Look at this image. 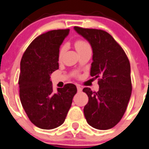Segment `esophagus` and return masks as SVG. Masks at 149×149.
I'll return each mask as SVG.
<instances>
[{
    "label": "esophagus",
    "instance_id": "esophagus-1",
    "mask_svg": "<svg viewBox=\"0 0 149 149\" xmlns=\"http://www.w3.org/2000/svg\"><path fill=\"white\" fill-rule=\"evenodd\" d=\"M77 90H78V92H81L82 91V88H81V87H80V86L78 85L77 86Z\"/></svg>",
    "mask_w": 149,
    "mask_h": 149
}]
</instances>
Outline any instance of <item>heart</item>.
I'll use <instances>...</instances> for the list:
<instances>
[{
    "instance_id": "b5f03b06",
    "label": "heart",
    "mask_w": 149,
    "mask_h": 149,
    "mask_svg": "<svg viewBox=\"0 0 149 149\" xmlns=\"http://www.w3.org/2000/svg\"><path fill=\"white\" fill-rule=\"evenodd\" d=\"M74 45H75V48H76V51H78V53H79V51L84 50V48L90 47V45H89V44L87 42L84 41V40H81V39H79V40H76ZM64 50H65L64 49V48H62L60 49V51H59V59L62 57V54H63L64 53Z\"/></svg>"
}]
</instances>
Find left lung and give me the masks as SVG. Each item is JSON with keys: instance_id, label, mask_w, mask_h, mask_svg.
Segmentation results:
<instances>
[{"instance_id": "left-lung-1", "label": "left lung", "mask_w": 149, "mask_h": 149, "mask_svg": "<svg viewBox=\"0 0 149 149\" xmlns=\"http://www.w3.org/2000/svg\"><path fill=\"white\" fill-rule=\"evenodd\" d=\"M93 49L90 76L98 79L99 90L83 89L89 101L84 114L89 125L107 130L114 127L126 112L132 94L131 68L127 56L113 37L100 29L75 26Z\"/></svg>"}]
</instances>
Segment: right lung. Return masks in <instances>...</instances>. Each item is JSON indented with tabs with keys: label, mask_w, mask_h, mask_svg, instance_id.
Returning a JSON list of instances; mask_svg holds the SVG:
<instances>
[{
	"label": "right lung",
	"mask_w": 149,
	"mask_h": 149,
	"mask_svg": "<svg viewBox=\"0 0 149 149\" xmlns=\"http://www.w3.org/2000/svg\"><path fill=\"white\" fill-rule=\"evenodd\" d=\"M69 31L59 29L38 36L20 62V101L31 122L40 129H52L62 125L77 92L73 84L54 92L50 76L59 69V48Z\"/></svg>",
	"instance_id": "add662e5"
}]
</instances>
